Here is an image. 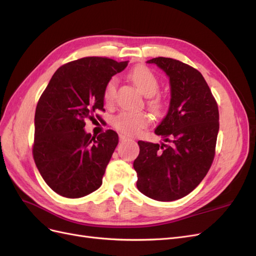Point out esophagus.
Returning <instances> with one entry per match:
<instances>
[{
    "instance_id": "1",
    "label": "esophagus",
    "mask_w": 256,
    "mask_h": 256,
    "mask_svg": "<svg viewBox=\"0 0 256 256\" xmlns=\"http://www.w3.org/2000/svg\"><path fill=\"white\" fill-rule=\"evenodd\" d=\"M130 138L124 136V134H120V142H126V141H129Z\"/></svg>"
}]
</instances>
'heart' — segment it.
<instances>
[{"instance_id":"b5f03b06","label":"heart","mask_w":256,"mask_h":256,"mask_svg":"<svg viewBox=\"0 0 256 256\" xmlns=\"http://www.w3.org/2000/svg\"><path fill=\"white\" fill-rule=\"evenodd\" d=\"M129 79L134 82L136 86L140 90L142 94L148 97L147 106L154 114H160L164 109V100L159 95H154L159 90V80L150 69L146 66H138L134 68L128 74ZM118 80L115 78L106 82L104 90V102L106 104H112L116 96ZM150 118L144 112H128L124 111L118 113L113 120V126L120 132L134 136L138 132L148 126Z\"/></svg>"}]
</instances>
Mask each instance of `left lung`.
I'll return each instance as SVG.
<instances>
[{
	"mask_svg": "<svg viewBox=\"0 0 256 256\" xmlns=\"http://www.w3.org/2000/svg\"><path fill=\"white\" fill-rule=\"evenodd\" d=\"M170 78L171 102L154 130L166 143L138 141L134 162L136 187L160 202L186 196L203 180L214 158L219 110L207 82L196 68L170 58L147 60Z\"/></svg>",
	"mask_w": 256,
	"mask_h": 256,
	"instance_id": "1",
	"label": "left lung"
}]
</instances>
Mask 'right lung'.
<instances>
[{
  "label": "right lung",
  "mask_w": 256,
  "mask_h": 256,
  "mask_svg": "<svg viewBox=\"0 0 256 256\" xmlns=\"http://www.w3.org/2000/svg\"><path fill=\"white\" fill-rule=\"evenodd\" d=\"M127 65V60L99 56L69 62L54 72L38 100L33 157L44 180L58 194L78 198L102 186L118 136L109 129L92 136L85 132L84 120L104 111L106 84Z\"/></svg>",
  "instance_id": "right-lung-1"
}]
</instances>
